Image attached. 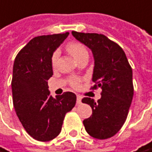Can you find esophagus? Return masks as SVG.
<instances>
[{
    "label": "esophagus",
    "instance_id": "esophagus-1",
    "mask_svg": "<svg viewBox=\"0 0 152 152\" xmlns=\"http://www.w3.org/2000/svg\"><path fill=\"white\" fill-rule=\"evenodd\" d=\"M76 98H77L76 103H77L78 104H81V99H82V96H81V95H80V94H77Z\"/></svg>",
    "mask_w": 152,
    "mask_h": 152
}]
</instances>
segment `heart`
<instances>
[{
    "mask_svg": "<svg viewBox=\"0 0 152 152\" xmlns=\"http://www.w3.org/2000/svg\"><path fill=\"white\" fill-rule=\"evenodd\" d=\"M66 50L77 62H79L85 57H88V52H87L86 47L84 46L83 44L77 43V42H72V43H68L66 46ZM58 55H59L58 51H55L51 58V64L53 68L57 66ZM69 81H70V85L72 86L74 88H77V87H79L80 80L78 78L74 77V78H71Z\"/></svg>",
    "mask_w": 152,
    "mask_h": 152,
    "instance_id": "b5f03b06",
    "label": "heart"
}]
</instances>
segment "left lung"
<instances>
[{
	"label": "left lung",
	"instance_id": "left-lung-1",
	"mask_svg": "<svg viewBox=\"0 0 152 152\" xmlns=\"http://www.w3.org/2000/svg\"><path fill=\"white\" fill-rule=\"evenodd\" d=\"M72 34L92 51L94 85L91 89H102L97 102L89 97L81 100L92 109V115L83 121L84 126L94 138H109L120 130L128 117L134 91L131 66L123 48L105 35L76 31Z\"/></svg>",
	"mask_w": 152,
	"mask_h": 152
}]
</instances>
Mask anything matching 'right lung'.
Here are the masks:
<instances>
[{
	"label": "right lung",
	"instance_id": "obj_1",
	"mask_svg": "<svg viewBox=\"0 0 152 152\" xmlns=\"http://www.w3.org/2000/svg\"><path fill=\"white\" fill-rule=\"evenodd\" d=\"M68 32L32 39L17 54L11 80L13 104L20 123L37 141L48 142L60 133L66 113L74 108L76 95L64 92L53 98L48 80L53 75L51 58Z\"/></svg>",
	"mask_w": 152,
	"mask_h": 152
}]
</instances>
